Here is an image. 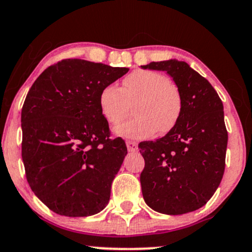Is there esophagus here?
<instances>
[{"instance_id":"1","label":"esophagus","mask_w":252,"mask_h":252,"mask_svg":"<svg viewBox=\"0 0 252 252\" xmlns=\"http://www.w3.org/2000/svg\"><path fill=\"white\" fill-rule=\"evenodd\" d=\"M126 148H128L129 152H135V151H137V149H138V145H137L136 142L126 141Z\"/></svg>"}]
</instances>
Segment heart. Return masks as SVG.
<instances>
[{"label": "heart", "instance_id": "obj_1", "mask_svg": "<svg viewBox=\"0 0 252 252\" xmlns=\"http://www.w3.org/2000/svg\"><path fill=\"white\" fill-rule=\"evenodd\" d=\"M135 103L136 117L117 126L115 132L136 139L166 133L176 126L181 114V96L163 73L137 69L124 78L122 87L108 85L100 93L98 104L108 123L117 126L126 119L129 104Z\"/></svg>", "mask_w": 252, "mask_h": 252}]
</instances>
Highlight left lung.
Instances as JSON below:
<instances>
[{
  "mask_svg": "<svg viewBox=\"0 0 252 252\" xmlns=\"http://www.w3.org/2000/svg\"><path fill=\"white\" fill-rule=\"evenodd\" d=\"M142 68L166 72L183 103L173 129L156 142L139 143L145 160L143 197L161 214L194 212L213 196L224 173L228 132L223 104L209 81L187 63L170 59Z\"/></svg>",
  "mask_w": 252,
  "mask_h": 252,
  "instance_id": "1",
  "label": "left lung"
}]
</instances>
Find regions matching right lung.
<instances>
[{"label": "right lung", "instance_id": "right-lung-1", "mask_svg": "<svg viewBox=\"0 0 252 252\" xmlns=\"http://www.w3.org/2000/svg\"><path fill=\"white\" fill-rule=\"evenodd\" d=\"M128 71L65 59L46 68L29 91L21 116L22 159L34 195L57 214L91 216L109 202L128 151L122 138H109L98 97Z\"/></svg>", "mask_w": 252, "mask_h": 252}]
</instances>
